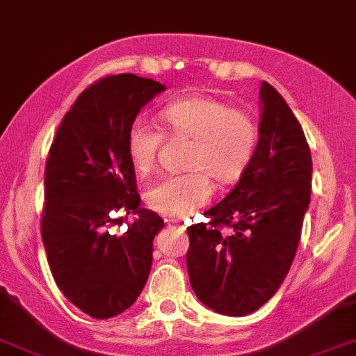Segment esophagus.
Masks as SVG:
<instances>
[{
    "mask_svg": "<svg viewBox=\"0 0 356 356\" xmlns=\"http://www.w3.org/2000/svg\"><path fill=\"white\" fill-rule=\"evenodd\" d=\"M170 226H172V227H179V229H186V226H184V225H181V222H177V221H172V222H170Z\"/></svg>",
    "mask_w": 356,
    "mask_h": 356,
    "instance_id": "esophagus-1",
    "label": "esophagus"
}]
</instances>
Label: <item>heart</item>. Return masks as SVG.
<instances>
[{
  "label": "heart",
  "mask_w": 356,
  "mask_h": 356,
  "mask_svg": "<svg viewBox=\"0 0 356 356\" xmlns=\"http://www.w3.org/2000/svg\"><path fill=\"white\" fill-rule=\"evenodd\" d=\"M169 134L193 140L186 168L191 172L169 174L146 191V203L163 215L184 218L205 205L211 195L210 177L220 184L239 179L252 161L259 141L257 123L248 112L207 96L179 99L164 108ZM163 134L148 122L131 123L127 151L141 175L154 169Z\"/></svg>",
  "instance_id": "1"
}]
</instances>
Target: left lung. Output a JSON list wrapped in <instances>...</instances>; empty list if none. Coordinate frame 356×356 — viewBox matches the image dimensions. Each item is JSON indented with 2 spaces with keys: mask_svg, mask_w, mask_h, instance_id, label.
Returning a JSON list of instances; mask_svg holds the SVG:
<instances>
[{
  "mask_svg": "<svg viewBox=\"0 0 356 356\" xmlns=\"http://www.w3.org/2000/svg\"><path fill=\"white\" fill-rule=\"evenodd\" d=\"M257 149L239 182L187 227V270L198 300L241 317L285 280L311 202L312 159L305 131L277 89L260 84ZM227 229L225 230L224 227Z\"/></svg>",
  "mask_w": 356,
  "mask_h": 356,
  "instance_id": "obj_1",
  "label": "left lung"
}]
</instances>
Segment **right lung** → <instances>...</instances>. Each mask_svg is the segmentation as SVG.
<instances>
[{
  "label": "right lung",
  "instance_id": "right-lung-1",
  "mask_svg": "<svg viewBox=\"0 0 356 356\" xmlns=\"http://www.w3.org/2000/svg\"><path fill=\"white\" fill-rule=\"evenodd\" d=\"M164 84L131 73L106 76L79 94L61 120L45 164L42 239L56 285L94 319L134 305L149 277L164 221L140 208L127 136ZM137 215L113 235L115 215Z\"/></svg>",
  "mask_w": 356,
  "mask_h": 356
}]
</instances>
